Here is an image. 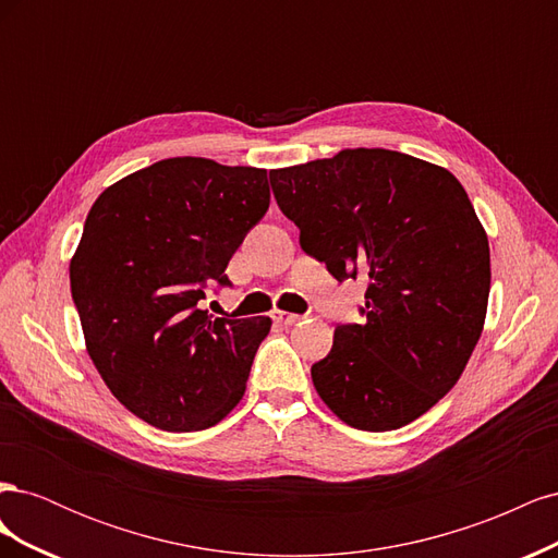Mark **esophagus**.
Here are the masks:
<instances>
[{
    "label": "esophagus",
    "instance_id": "esophagus-1",
    "mask_svg": "<svg viewBox=\"0 0 558 558\" xmlns=\"http://www.w3.org/2000/svg\"><path fill=\"white\" fill-rule=\"evenodd\" d=\"M272 318L277 320V324H281V326H293V324H298V320H300L298 314H289V312H272Z\"/></svg>",
    "mask_w": 558,
    "mask_h": 558
}]
</instances>
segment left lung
I'll return each mask as SVG.
<instances>
[{
    "instance_id": "obj_1",
    "label": "left lung",
    "mask_w": 558,
    "mask_h": 558,
    "mask_svg": "<svg viewBox=\"0 0 558 558\" xmlns=\"http://www.w3.org/2000/svg\"><path fill=\"white\" fill-rule=\"evenodd\" d=\"M300 246L337 279H367L365 324L335 328L312 381L359 430L412 424L459 381L492 289L486 232L445 167L386 148L269 172Z\"/></svg>"
}]
</instances>
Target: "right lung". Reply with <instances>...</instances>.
<instances>
[{"label":"right lung","mask_w":558,"mask_h":558,"mask_svg":"<svg viewBox=\"0 0 558 558\" xmlns=\"http://www.w3.org/2000/svg\"><path fill=\"white\" fill-rule=\"evenodd\" d=\"M269 207L267 172L167 158L95 199L70 263L88 356L116 400L170 433L205 430L246 391L272 320L214 318L205 289Z\"/></svg>","instance_id":"obj_1"}]
</instances>
